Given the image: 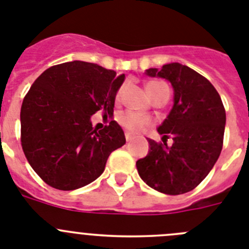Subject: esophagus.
I'll list each match as a JSON object with an SVG mask.
<instances>
[{
	"label": "esophagus",
	"instance_id": "34e87169",
	"mask_svg": "<svg viewBox=\"0 0 249 249\" xmlns=\"http://www.w3.org/2000/svg\"><path fill=\"white\" fill-rule=\"evenodd\" d=\"M132 140H133V136H132L131 133H128V132H127V133H126V141H127V142H131Z\"/></svg>",
	"mask_w": 249,
	"mask_h": 249
}]
</instances>
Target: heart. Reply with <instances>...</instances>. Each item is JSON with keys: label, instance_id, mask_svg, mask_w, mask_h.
I'll use <instances>...</instances> for the list:
<instances>
[{"label": "heart", "instance_id": "b5f03b06", "mask_svg": "<svg viewBox=\"0 0 249 249\" xmlns=\"http://www.w3.org/2000/svg\"><path fill=\"white\" fill-rule=\"evenodd\" d=\"M163 86L166 85H163V83L160 82H151L147 85V92H148V94L151 96L156 89H160V87H163ZM123 89H124V87H121V89H118V98L122 96ZM120 122L122 123V126L126 127V128L128 129L129 132H132V133H140V132L144 131V129L148 128V127L151 126L152 123L151 120H149L148 117H146V116H142V114L135 113V112L131 111L123 113L120 117Z\"/></svg>", "mask_w": 249, "mask_h": 249}]
</instances>
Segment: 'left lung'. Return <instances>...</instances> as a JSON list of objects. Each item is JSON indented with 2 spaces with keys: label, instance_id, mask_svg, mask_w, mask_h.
<instances>
[{
  "label": "left lung",
  "instance_id": "8db88e82",
  "mask_svg": "<svg viewBox=\"0 0 249 249\" xmlns=\"http://www.w3.org/2000/svg\"><path fill=\"white\" fill-rule=\"evenodd\" d=\"M144 73L172 85L173 106L157 128L163 144L148 138V153L136 162L138 175L158 192L183 195L203 181L221 155L223 103L212 83L188 66L172 62ZM168 134L173 136L172 146L165 143Z\"/></svg>",
  "mask_w": 249,
  "mask_h": 249
}]
</instances>
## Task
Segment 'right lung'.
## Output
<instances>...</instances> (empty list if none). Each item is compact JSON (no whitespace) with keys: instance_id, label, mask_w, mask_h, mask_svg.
<instances>
[{"instance_id":"right-lung-1","label":"right lung","mask_w":249,"mask_h":249,"mask_svg":"<svg viewBox=\"0 0 249 249\" xmlns=\"http://www.w3.org/2000/svg\"><path fill=\"white\" fill-rule=\"evenodd\" d=\"M126 76L96 63L72 61L46 70L21 107V142L28 163L48 186L73 191L97 179L111 152L126 143L116 121L103 129L91 117L113 114Z\"/></svg>"}]
</instances>
